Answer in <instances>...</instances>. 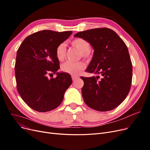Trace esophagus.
<instances>
[{
  "label": "esophagus",
  "instance_id": "1",
  "mask_svg": "<svg viewBox=\"0 0 150 150\" xmlns=\"http://www.w3.org/2000/svg\"><path fill=\"white\" fill-rule=\"evenodd\" d=\"M78 78V77L77 76H72V80L73 81H75Z\"/></svg>",
  "mask_w": 150,
  "mask_h": 150
}]
</instances>
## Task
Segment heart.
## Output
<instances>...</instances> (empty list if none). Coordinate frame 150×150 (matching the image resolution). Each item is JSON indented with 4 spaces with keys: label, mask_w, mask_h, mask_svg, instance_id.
Wrapping results in <instances>:
<instances>
[{
    "label": "heart",
    "mask_w": 150,
    "mask_h": 150,
    "mask_svg": "<svg viewBox=\"0 0 150 150\" xmlns=\"http://www.w3.org/2000/svg\"><path fill=\"white\" fill-rule=\"evenodd\" d=\"M72 47L76 48L81 53L80 57L89 60L91 57V44L83 38H75L70 42ZM56 57L58 61H64L66 57V47L64 43L58 45L56 49ZM86 67L84 62L79 61L76 62H66L61 66V70L64 72L72 75H76L80 73Z\"/></svg>",
    "instance_id": "1"
}]
</instances>
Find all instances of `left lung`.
I'll list each match as a JSON object with an SVG mask.
<instances>
[{"label": "left lung", "mask_w": 150, "mask_h": 150, "mask_svg": "<svg viewBox=\"0 0 150 150\" xmlns=\"http://www.w3.org/2000/svg\"><path fill=\"white\" fill-rule=\"evenodd\" d=\"M88 41L94 50L86 71L100 76L81 77L85 103L98 111H108L120 105L128 96L132 67L125 43L114 31L100 28L80 31L74 35Z\"/></svg>", "instance_id": "1"}]
</instances>
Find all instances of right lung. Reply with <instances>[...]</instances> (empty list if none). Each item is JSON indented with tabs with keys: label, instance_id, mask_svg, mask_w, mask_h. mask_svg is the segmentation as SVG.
<instances>
[{
	"label": "right lung",
	"instance_id": "obj_1",
	"mask_svg": "<svg viewBox=\"0 0 150 150\" xmlns=\"http://www.w3.org/2000/svg\"><path fill=\"white\" fill-rule=\"evenodd\" d=\"M72 33L49 30L27 36L17 52L15 76L17 89L25 103L38 112L52 111L60 105L72 83L69 74L58 72L59 62L56 49ZM57 73L55 79L48 74Z\"/></svg>",
	"mask_w": 150,
	"mask_h": 150
}]
</instances>
